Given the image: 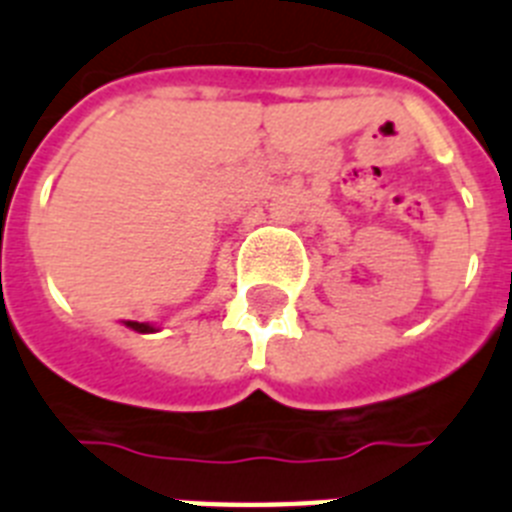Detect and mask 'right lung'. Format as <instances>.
<instances>
[{
  "mask_svg": "<svg viewBox=\"0 0 512 512\" xmlns=\"http://www.w3.org/2000/svg\"><path fill=\"white\" fill-rule=\"evenodd\" d=\"M128 327H133L135 332H154V327H149V324H138V322H128Z\"/></svg>",
  "mask_w": 512,
  "mask_h": 512,
  "instance_id": "add662e5",
  "label": "right lung"
}]
</instances>
